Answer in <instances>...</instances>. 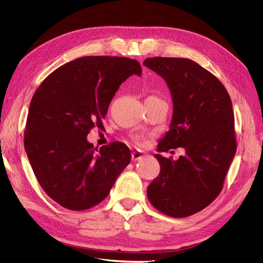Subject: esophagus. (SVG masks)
<instances>
[{
    "instance_id": "1",
    "label": "esophagus",
    "mask_w": 263,
    "mask_h": 263,
    "mask_svg": "<svg viewBox=\"0 0 263 263\" xmlns=\"http://www.w3.org/2000/svg\"><path fill=\"white\" fill-rule=\"evenodd\" d=\"M132 157V161L137 162V161H141L142 159H143V152L142 151H134L131 155Z\"/></svg>"
}]
</instances>
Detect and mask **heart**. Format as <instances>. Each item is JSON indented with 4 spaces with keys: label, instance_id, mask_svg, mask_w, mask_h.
Segmentation results:
<instances>
[{
    "label": "heart",
    "instance_id": "heart-1",
    "mask_svg": "<svg viewBox=\"0 0 263 263\" xmlns=\"http://www.w3.org/2000/svg\"><path fill=\"white\" fill-rule=\"evenodd\" d=\"M132 141L134 142V143H137V144H141L142 142H143V137L142 136H138V134H136V136H132Z\"/></svg>",
    "mask_w": 263,
    "mask_h": 263
}]
</instances>
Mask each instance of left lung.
Wrapping results in <instances>:
<instances>
[{
  "label": "left lung",
  "instance_id": "obj_1",
  "mask_svg": "<svg viewBox=\"0 0 263 263\" xmlns=\"http://www.w3.org/2000/svg\"><path fill=\"white\" fill-rule=\"evenodd\" d=\"M143 65L166 81L173 100L170 130L157 151H186L177 161L154 155L161 171L147 198L165 215L189 217L218 196L236 154L231 99L218 78L191 59L154 57Z\"/></svg>",
  "mask_w": 263,
  "mask_h": 263
}]
</instances>
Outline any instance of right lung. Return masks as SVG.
I'll return each mask as SVG.
<instances>
[{"instance_id": "1", "label": "right lung", "mask_w": 263, "mask_h": 263, "mask_svg": "<svg viewBox=\"0 0 263 263\" xmlns=\"http://www.w3.org/2000/svg\"><path fill=\"white\" fill-rule=\"evenodd\" d=\"M141 73L136 59L88 56L59 67L37 88L24 146L42 189L61 206L80 212L98 205L129 165L125 144L112 142L98 149L87 136L103 126L120 85Z\"/></svg>"}]
</instances>
